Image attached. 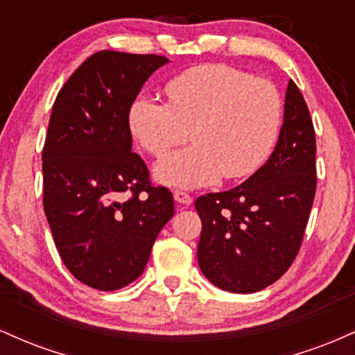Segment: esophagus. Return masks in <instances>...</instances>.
<instances>
[{
	"mask_svg": "<svg viewBox=\"0 0 355 355\" xmlns=\"http://www.w3.org/2000/svg\"><path fill=\"white\" fill-rule=\"evenodd\" d=\"M173 198H175V202L182 203V205H190V203L193 202V198H191L189 193H185V191H182V190H175L173 191Z\"/></svg>",
	"mask_w": 355,
	"mask_h": 355,
	"instance_id": "esophagus-1",
	"label": "esophagus"
}]
</instances>
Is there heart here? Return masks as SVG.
<instances>
[{"mask_svg":"<svg viewBox=\"0 0 355 355\" xmlns=\"http://www.w3.org/2000/svg\"><path fill=\"white\" fill-rule=\"evenodd\" d=\"M168 103L140 95L128 108L132 135L153 157L189 138L195 145L155 166L158 182L200 189L255 173L274 148L282 98L270 81L229 64H202L173 76Z\"/></svg>","mask_w":355,"mask_h":355,"instance_id":"1","label":"heart"}]
</instances>
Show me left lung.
<instances>
[{
    "instance_id": "8db88e82",
    "label": "left lung",
    "mask_w": 355,
    "mask_h": 355,
    "mask_svg": "<svg viewBox=\"0 0 355 355\" xmlns=\"http://www.w3.org/2000/svg\"><path fill=\"white\" fill-rule=\"evenodd\" d=\"M315 132L294 81L270 158L242 185L195 200L202 220L197 259L222 291L252 294L279 280L299 254L315 197Z\"/></svg>"
}]
</instances>
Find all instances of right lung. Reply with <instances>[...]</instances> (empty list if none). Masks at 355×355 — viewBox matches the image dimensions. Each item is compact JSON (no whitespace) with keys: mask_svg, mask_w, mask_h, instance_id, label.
<instances>
[{"mask_svg":"<svg viewBox=\"0 0 355 355\" xmlns=\"http://www.w3.org/2000/svg\"><path fill=\"white\" fill-rule=\"evenodd\" d=\"M166 63L158 55L98 51L53 105L42 157L44 214L64 266L98 291L137 280L173 217L172 191L152 187L128 126L132 101Z\"/></svg>","mask_w":355,"mask_h":355,"instance_id":"right-lung-1","label":"right lung"}]
</instances>
